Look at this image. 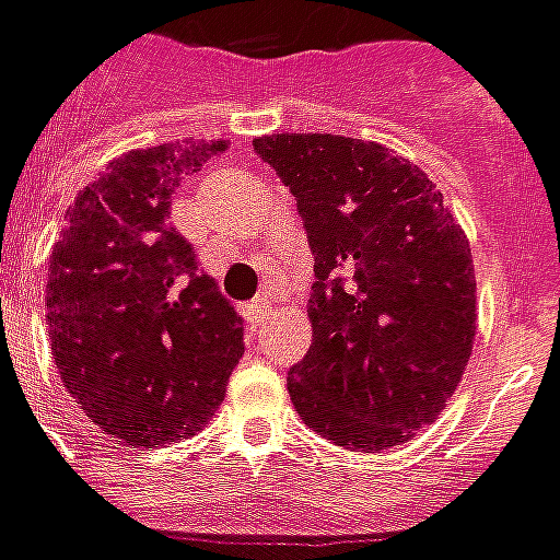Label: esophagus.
Here are the masks:
<instances>
[{"label": "esophagus", "instance_id": "34e87169", "mask_svg": "<svg viewBox=\"0 0 560 560\" xmlns=\"http://www.w3.org/2000/svg\"><path fill=\"white\" fill-rule=\"evenodd\" d=\"M266 312H268V298H266V294H262V298H254V301L248 303V310H245L250 327H259V324H262V318H266Z\"/></svg>", "mask_w": 560, "mask_h": 560}]
</instances>
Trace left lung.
Returning a JSON list of instances; mask_svg holds the SVG:
<instances>
[{
  "mask_svg": "<svg viewBox=\"0 0 560 560\" xmlns=\"http://www.w3.org/2000/svg\"><path fill=\"white\" fill-rule=\"evenodd\" d=\"M254 151L292 189L315 259L312 345L289 394L357 453L409 441L462 383L476 336L470 245L444 195L380 142L271 133Z\"/></svg>",
  "mask_w": 560,
  "mask_h": 560,
  "instance_id": "1",
  "label": "left lung"
}]
</instances>
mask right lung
Here are the masks:
<instances>
[{"mask_svg": "<svg viewBox=\"0 0 560 560\" xmlns=\"http://www.w3.org/2000/svg\"><path fill=\"white\" fill-rule=\"evenodd\" d=\"M228 142L116 158L78 192L51 248V357L86 418L131 446L195 435L245 353L242 318L172 228V195Z\"/></svg>", "mask_w": 560, "mask_h": 560, "instance_id": "1", "label": "right lung"}]
</instances>
